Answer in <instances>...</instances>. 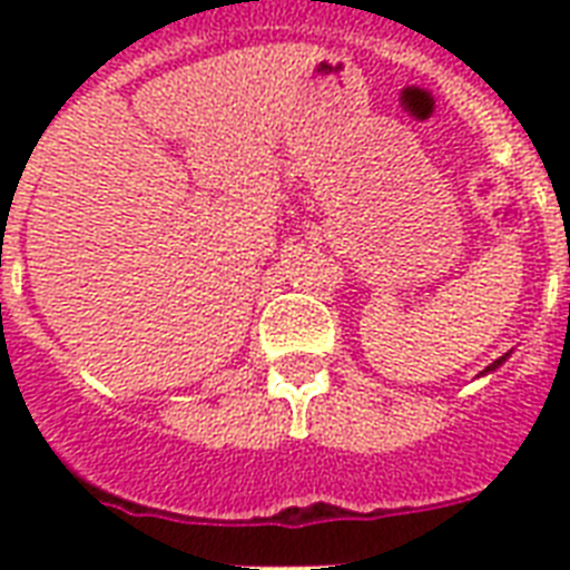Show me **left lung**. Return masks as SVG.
<instances>
[{
	"instance_id": "left-lung-1",
	"label": "left lung",
	"mask_w": 570,
	"mask_h": 570,
	"mask_svg": "<svg viewBox=\"0 0 570 570\" xmlns=\"http://www.w3.org/2000/svg\"><path fill=\"white\" fill-rule=\"evenodd\" d=\"M497 364H503V357H500V361H494V364H491V370H494V366H497Z\"/></svg>"
}]
</instances>
